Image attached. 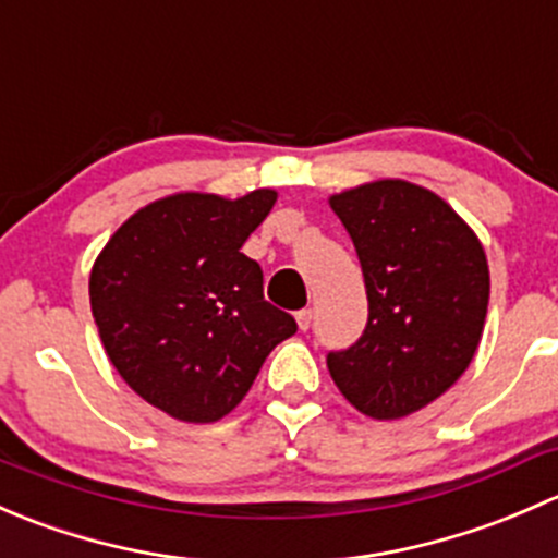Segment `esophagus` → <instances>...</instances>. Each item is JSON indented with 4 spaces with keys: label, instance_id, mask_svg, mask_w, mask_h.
<instances>
[{
    "label": "esophagus",
    "instance_id": "34e87169",
    "mask_svg": "<svg viewBox=\"0 0 558 558\" xmlns=\"http://www.w3.org/2000/svg\"><path fill=\"white\" fill-rule=\"evenodd\" d=\"M296 324H300L302 331L311 329V324H313V311H311V307H305V311L296 313Z\"/></svg>",
    "mask_w": 558,
    "mask_h": 558
}]
</instances>
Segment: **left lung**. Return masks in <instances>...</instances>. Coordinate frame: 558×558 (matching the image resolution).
Listing matches in <instances>:
<instances>
[{
    "mask_svg": "<svg viewBox=\"0 0 558 558\" xmlns=\"http://www.w3.org/2000/svg\"><path fill=\"white\" fill-rule=\"evenodd\" d=\"M351 234L369 318L356 345L329 353L342 397L378 421L418 413L475 359L488 262L470 223L435 191L384 178L329 196Z\"/></svg>",
    "mask_w": 558,
    "mask_h": 558,
    "instance_id": "1",
    "label": "left lung"
}]
</instances>
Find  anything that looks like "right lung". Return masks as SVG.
<instances>
[{
	"label": "right lung",
	"mask_w": 558,
	"mask_h": 558,
	"mask_svg": "<svg viewBox=\"0 0 558 558\" xmlns=\"http://www.w3.org/2000/svg\"><path fill=\"white\" fill-rule=\"evenodd\" d=\"M275 202V189L161 196L132 213L94 262L88 296L107 359L174 421L232 413L269 351L296 331L240 251Z\"/></svg>",
	"instance_id": "add662e5"
}]
</instances>
